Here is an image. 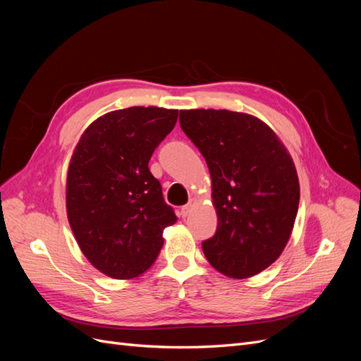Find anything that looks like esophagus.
Instances as JSON below:
<instances>
[{"mask_svg":"<svg viewBox=\"0 0 361 361\" xmlns=\"http://www.w3.org/2000/svg\"><path fill=\"white\" fill-rule=\"evenodd\" d=\"M195 203V199H192L188 204H185V206H182L180 207V215L185 218V216H188L190 215V212H191V207H192V204Z\"/></svg>","mask_w":361,"mask_h":361,"instance_id":"esophagus-1","label":"esophagus"}]
</instances>
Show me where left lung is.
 I'll use <instances>...</instances> for the list:
<instances>
[{
    "label": "left lung",
    "instance_id": "left-lung-1",
    "mask_svg": "<svg viewBox=\"0 0 361 361\" xmlns=\"http://www.w3.org/2000/svg\"><path fill=\"white\" fill-rule=\"evenodd\" d=\"M179 122L211 173L218 224L203 253L227 277H253L274 264L292 233L300 203L292 157L251 114L180 110Z\"/></svg>",
    "mask_w": 361,
    "mask_h": 361
}]
</instances>
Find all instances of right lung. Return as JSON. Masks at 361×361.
Here are the masks:
<instances>
[{"label": "right lung", "instance_id": "add662e5", "mask_svg": "<svg viewBox=\"0 0 361 361\" xmlns=\"http://www.w3.org/2000/svg\"><path fill=\"white\" fill-rule=\"evenodd\" d=\"M178 110L130 106L96 118L69 162L66 211L82 255L102 274L126 280L159 255L178 221L149 159L178 122Z\"/></svg>", "mask_w": 361, "mask_h": 361}]
</instances>
